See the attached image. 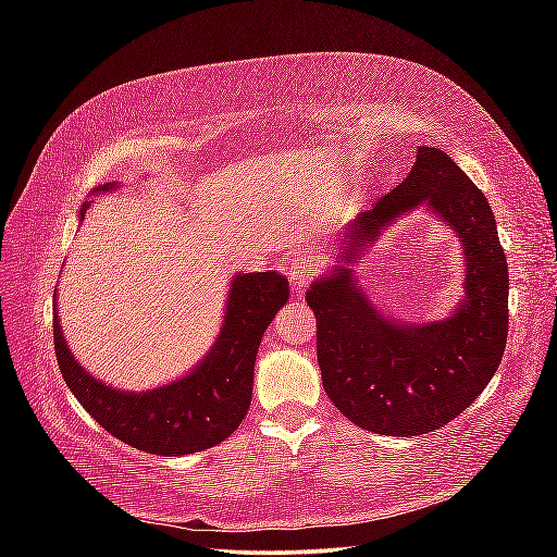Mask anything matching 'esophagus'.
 <instances>
[{
  "label": "esophagus",
  "instance_id": "obj_1",
  "mask_svg": "<svg viewBox=\"0 0 557 557\" xmlns=\"http://www.w3.org/2000/svg\"><path fill=\"white\" fill-rule=\"evenodd\" d=\"M315 272H318V262L313 258V252H305V256L293 260L288 276H290V283L295 285V288L301 290V288H307L309 281L315 276Z\"/></svg>",
  "mask_w": 557,
  "mask_h": 557
}]
</instances>
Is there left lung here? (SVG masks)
Wrapping results in <instances>:
<instances>
[{"label":"left lung","instance_id":"obj_1","mask_svg":"<svg viewBox=\"0 0 557 557\" xmlns=\"http://www.w3.org/2000/svg\"><path fill=\"white\" fill-rule=\"evenodd\" d=\"M420 206L461 239L466 295L446 319L407 324L371 305L351 267L383 228ZM342 234L339 264L307 290L327 397L350 423L376 434L444 428L485 391L507 346L509 269L493 209L444 150L420 146L409 176Z\"/></svg>","mask_w":557,"mask_h":557}]
</instances>
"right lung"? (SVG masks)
Listing matches in <instances>:
<instances>
[{
  "label": "right lung",
  "instance_id": "add662e5",
  "mask_svg": "<svg viewBox=\"0 0 557 557\" xmlns=\"http://www.w3.org/2000/svg\"><path fill=\"white\" fill-rule=\"evenodd\" d=\"M115 188L117 183H107L92 193ZM90 207L92 201H83L78 221ZM288 295V278L274 269L232 276L221 332L211 350L185 376L141 393L117 391L86 372L66 346L55 309L60 372L83 409L115 440L164 458L199 453L225 442L242 425L250 407L262 334Z\"/></svg>",
  "mask_w": 557,
  "mask_h": 557
}]
</instances>
